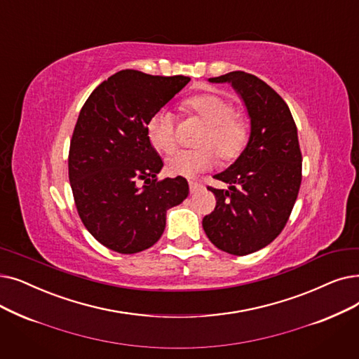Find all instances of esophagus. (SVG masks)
<instances>
[{"mask_svg": "<svg viewBox=\"0 0 359 359\" xmlns=\"http://www.w3.org/2000/svg\"><path fill=\"white\" fill-rule=\"evenodd\" d=\"M189 189H191V194H196L198 191L202 189V184L198 182H189Z\"/></svg>", "mask_w": 359, "mask_h": 359, "instance_id": "1", "label": "esophagus"}]
</instances>
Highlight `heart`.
I'll return each instance as SVG.
<instances>
[{"instance_id":"1","label":"heart","mask_w":359,"mask_h":359,"mask_svg":"<svg viewBox=\"0 0 359 359\" xmlns=\"http://www.w3.org/2000/svg\"><path fill=\"white\" fill-rule=\"evenodd\" d=\"M182 110L184 114L204 121L205 128L201 130L196 141L201 148L177 151L167 160L165 167L171 176L195 177L215 164V153L222 161L229 163L243 152L249 139V128L246 120L235 113V105L230 100L217 93H202L186 100ZM147 133L155 149L170 154L177 144L175 116L165 108L158 110L149 118Z\"/></svg>"}]
</instances>
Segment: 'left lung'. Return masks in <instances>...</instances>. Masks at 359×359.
<instances>
[{
	"label": "left lung",
	"instance_id": "1",
	"mask_svg": "<svg viewBox=\"0 0 359 359\" xmlns=\"http://www.w3.org/2000/svg\"><path fill=\"white\" fill-rule=\"evenodd\" d=\"M210 82H229L251 118V136L239 158L214 179L230 188L208 191L217 204L202 220L222 251L243 257L271 243L285 229L302 182L298 130L287 104L259 77L230 72Z\"/></svg>",
	"mask_w": 359,
	"mask_h": 359
}]
</instances>
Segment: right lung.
Instances as JSON below:
<instances>
[{
    "label": "right lung",
    "instance_id": "1",
    "mask_svg": "<svg viewBox=\"0 0 359 359\" xmlns=\"http://www.w3.org/2000/svg\"><path fill=\"white\" fill-rule=\"evenodd\" d=\"M191 77L121 70L95 88L69 149V180L83 226L101 245L136 254L158 242L165 212L189 194L182 176L158 180L163 161L147 126Z\"/></svg>",
    "mask_w": 359,
    "mask_h": 359
}]
</instances>
